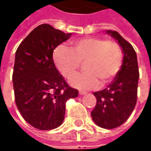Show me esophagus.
<instances>
[{
  "label": "esophagus",
  "instance_id": "34e87169",
  "mask_svg": "<svg viewBox=\"0 0 151 151\" xmlns=\"http://www.w3.org/2000/svg\"><path fill=\"white\" fill-rule=\"evenodd\" d=\"M85 94H86V91H79V95L80 96H82V95H85Z\"/></svg>",
  "mask_w": 151,
  "mask_h": 151
}]
</instances>
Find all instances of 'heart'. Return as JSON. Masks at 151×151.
Wrapping results in <instances>:
<instances>
[{
	"label": "heart",
	"mask_w": 151,
	"mask_h": 151,
	"mask_svg": "<svg viewBox=\"0 0 151 151\" xmlns=\"http://www.w3.org/2000/svg\"><path fill=\"white\" fill-rule=\"evenodd\" d=\"M71 50L60 45L54 51L55 66L70 79L84 63V73L75 76L70 84L80 90H91L111 81L123 64V52L119 44L100 38H85L72 42Z\"/></svg>",
	"instance_id": "b5f03b06"
}]
</instances>
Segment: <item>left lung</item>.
<instances>
[{"label": "left lung", "mask_w": 151, "mask_h": 151, "mask_svg": "<svg viewBox=\"0 0 151 151\" xmlns=\"http://www.w3.org/2000/svg\"><path fill=\"white\" fill-rule=\"evenodd\" d=\"M106 33L122 49L123 64L113 81L105 89L93 93L96 104L91 115L97 126L111 129L123 124L135 107L139 74L133 46L116 31L106 30Z\"/></svg>", "instance_id": "obj_1"}]
</instances>
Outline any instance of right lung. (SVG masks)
I'll return each mask as SVG.
<instances>
[{
	"instance_id": "1",
	"label": "right lung",
	"mask_w": 151,
	"mask_h": 151,
	"mask_svg": "<svg viewBox=\"0 0 151 151\" xmlns=\"http://www.w3.org/2000/svg\"><path fill=\"white\" fill-rule=\"evenodd\" d=\"M71 35L41 24L16 51L12 75L16 105L26 122L40 130L60 126L65 102L78 96V91L68 86L53 60L55 48Z\"/></svg>"
}]
</instances>
